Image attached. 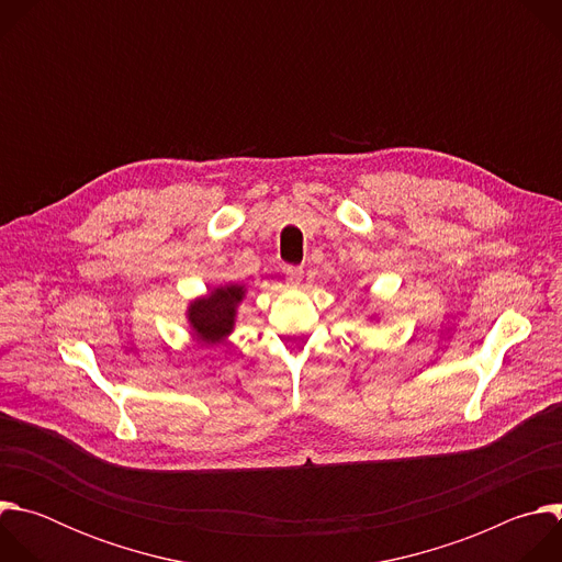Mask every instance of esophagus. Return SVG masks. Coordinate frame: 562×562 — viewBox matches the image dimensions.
Returning a JSON list of instances; mask_svg holds the SVG:
<instances>
[{
    "instance_id": "obj_1",
    "label": "esophagus",
    "mask_w": 562,
    "mask_h": 562,
    "mask_svg": "<svg viewBox=\"0 0 562 562\" xmlns=\"http://www.w3.org/2000/svg\"><path fill=\"white\" fill-rule=\"evenodd\" d=\"M284 273H286V282H291V284H297L302 280V276H304L302 267H286Z\"/></svg>"
}]
</instances>
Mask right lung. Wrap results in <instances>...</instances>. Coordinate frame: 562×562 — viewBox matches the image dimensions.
<instances>
[{"mask_svg":"<svg viewBox=\"0 0 562 562\" xmlns=\"http://www.w3.org/2000/svg\"><path fill=\"white\" fill-rule=\"evenodd\" d=\"M243 284H224L189 304L187 317L193 336L206 345L224 342L235 327L237 304L245 297Z\"/></svg>","mask_w":562,"mask_h":562,"instance_id":"right-lung-1","label":"right lung"}]
</instances>
